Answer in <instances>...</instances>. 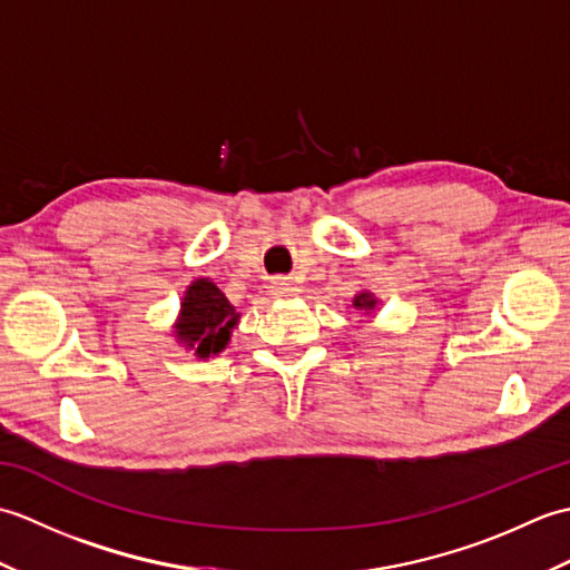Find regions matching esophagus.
I'll use <instances>...</instances> for the list:
<instances>
[{
	"label": "esophagus",
	"instance_id": "esophagus-1",
	"mask_svg": "<svg viewBox=\"0 0 570 570\" xmlns=\"http://www.w3.org/2000/svg\"><path fill=\"white\" fill-rule=\"evenodd\" d=\"M269 292H272V296H276V298H288V296H296L301 288H298V284L294 282V278H288V276H276L274 282L269 284Z\"/></svg>",
	"mask_w": 570,
	"mask_h": 570
}]
</instances>
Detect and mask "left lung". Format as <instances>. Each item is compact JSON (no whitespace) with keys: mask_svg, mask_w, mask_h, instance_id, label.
Wrapping results in <instances>:
<instances>
[{"mask_svg":"<svg viewBox=\"0 0 570 570\" xmlns=\"http://www.w3.org/2000/svg\"><path fill=\"white\" fill-rule=\"evenodd\" d=\"M355 306H360V308H362V306H365V308H372V306H374V301H372L367 294H360V296L355 298Z\"/></svg>","mask_w":570,"mask_h":570,"instance_id":"8db88e82","label":"left lung"}]
</instances>
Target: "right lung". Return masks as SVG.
I'll use <instances>...</instances> for the list:
<instances>
[{"instance_id": "add662e5", "label": "right lung", "mask_w": 570, "mask_h": 570, "mask_svg": "<svg viewBox=\"0 0 570 570\" xmlns=\"http://www.w3.org/2000/svg\"><path fill=\"white\" fill-rule=\"evenodd\" d=\"M235 306L217 288L210 278L193 282L180 308L178 337L190 347H196V355L208 357L225 350L229 341V331L237 325Z\"/></svg>"}]
</instances>
